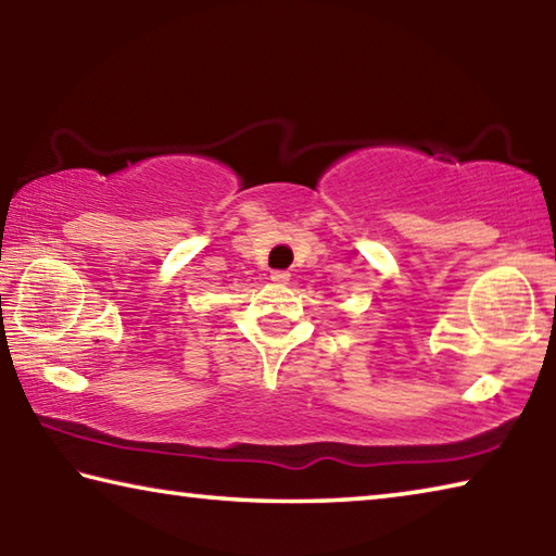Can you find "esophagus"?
Wrapping results in <instances>:
<instances>
[{
	"label": "esophagus",
	"instance_id": "obj_1",
	"mask_svg": "<svg viewBox=\"0 0 556 556\" xmlns=\"http://www.w3.org/2000/svg\"><path fill=\"white\" fill-rule=\"evenodd\" d=\"M289 271L287 269H275V271H271V281H275V285H287V281H289Z\"/></svg>",
	"mask_w": 556,
	"mask_h": 556
}]
</instances>
